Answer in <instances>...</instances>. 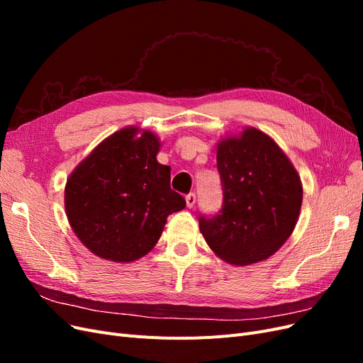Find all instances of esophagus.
Wrapping results in <instances>:
<instances>
[{"label": "esophagus", "mask_w": 363, "mask_h": 363, "mask_svg": "<svg viewBox=\"0 0 363 363\" xmlns=\"http://www.w3.org/2000/svg\"><path fill=\"white\" fill-rule=\"evenodd\" d=\"M196 203V195L195 194H188L186 195V206H188L189 208H192Z\"/></svg>", "instance_id": "34e87169"}]
</instances>
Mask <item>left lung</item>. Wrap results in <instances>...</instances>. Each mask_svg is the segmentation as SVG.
<instances>
[{
  "label": "left lung",
  "mask_w": 363,
  "mask_h": 363,
  "mask_svg": "<svg viewBox=\"0 0 363 363\" xmlns=\"http://www.w3.org/2000/svg\"><path fill=\"white\" fill-rule=\"evenodd\" d=\"M216 168L223 207L199 218L206 242L232 265L268 259L286 242L298 219V174L276 142L256 128L219 142Z\"/></svg>",
  "instance_id": "obj_1"
}]
</instances>
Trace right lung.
<instances>
[{"instance_id":"add662e5","label":"right lung","mask_w":363,"mask_h":363,"mask_svg":"<svg viewBox=\"0 0 363 363\" xmlns=\"http://www.w3.org/2000/svg\"><path fill=\"white\" fill-rule=\"evenodd\" d=\"M127 127L101 142L67 182L65 208L77 238L94 255L133 262L155 247L167 218L184 208L169 167L156 159L159 139Z\"/></svg>"}]
</instances>
